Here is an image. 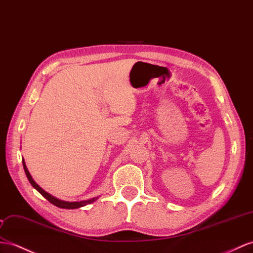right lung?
I'll return each mask as SVG.
<instances>
[{
  "mask_svg": "<svg viewBox=\"0 0 253 253\" xmlns=\"http://www.w3.org/2000/svg\"><path fill=\"white\" fill-rule=\"evenodd\" d=\"M22 164H23V169H24V172H25V175H27V177H28V179H29V182L31 183V185L33 186L34 188H35L38 192H40L43 198H46L51 204H53V205H55V206H57V207H60V209L76 210V209H79V207H83V206H85V205H87V204L93 203L94 201H96L97 199L99 198V197H96V198H92V199H89V200L80 201V202H68V201H63V200L57 199V198H55V197H53V196H51V194L48 193L47 191H44L41 186H38V185L35 183V180L33 179V177L31 176V174H30V172H29V170H28L27 166H25L24 159H22Z\"/></svg>",
  "mask_w": 253,
  "mask_h": 253,
  "instance_id": "1",
  "label": "right lung"
}]
</instances>
